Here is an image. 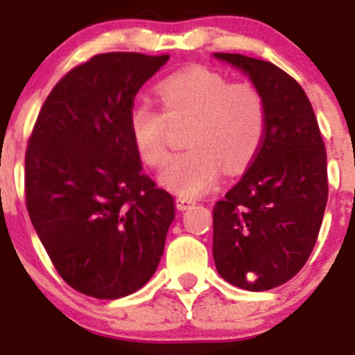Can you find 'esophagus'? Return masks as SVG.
Instances as JSON below:
<instances>
[{
  "mask_svg": "<svg viewBox=\"0 0 355 355\" xmlns=\"http://www.w3.org/2000/svg\"><path fill=\"white\" fill-rule=\"evenodd\" d=\"M175 206H178V209H181V211H184V209H190L192 206H196V200L193 199H188V197H175Z\"/></svg>",
  "mask_w": 355,
  "mask_h": 355,
  "instance_id": "obj_1",
  "label": "esophagus"
}]
</instances>
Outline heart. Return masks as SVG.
I'll return each mask as SVG.
<instances>
[{"mask_svg":"<svg viewBox=\"0 0 355 355\" xmlns=\"http://www.w3.org/2000/svg\"><path fill=\"white\" fill-rule=\"evenodd\" d=\"M162 112L146 103L130 112V135L140 158L159 167L168 156V124L188 122L187 150L168 162L159 181L183 197L206 193L220 168L238 174L252 162L263 142L266 110L250 83H231L220 72L192 67L165 78L156 87Z\"/></svg>","mask_w":355,"mask_h":355,"instance_id":"heart-1","label":"heart"}]
</instances>
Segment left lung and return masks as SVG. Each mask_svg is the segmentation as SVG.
<instances>
[{
  "label": "left lung",
  "instance_id": "left-lung-1",
  "mask_svg": "<svg viewBox=\"0 0 355 355\" xmlns=\"http://www.w3.org/2000/svg\"><path fill=\"white\" fill-rule=\"evenodd\" d=\"M261 92L263 142L250 167L213 208V259L227 283L265 291L306 265L327 205V155L313 106L272 62L213 53Z\"/></svg>",
  "mask_w": 355,
  "mask_h": 355
}]
</instances>
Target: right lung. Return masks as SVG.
<instances>
[{"label":"right lung","instance_id":"add662e5","mask_svg":"<svg viewBox=\"0 0 355 355\" xmlns=\"http://www.w3.org/2000/svg\"><path fill=\"white\" fill-rule=\"evenodd\" d=\"M167 60L92 56L55 85L28 142L31 224L62 279L94 299L140 290L174 220V199L144 174L130 135L135 96Z\"/></svg>","mask_w":355,"mask_h":355}]
</instances>
